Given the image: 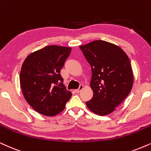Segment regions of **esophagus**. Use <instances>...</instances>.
I'll use <instances>...</instances> for the list:
<instances>
[{
  "mask_svg": "<svg viewBox=\"0 0 151 151\" xmlns=\"http://www.w3.org/2000/svg\"><path fill=\"white\" fill-rule=\"evenodd\" d=\"M83 85H80V86H79V88L77 89V90H75V92L77 93H79L82 91V89H83Z\"/></svg>",
  "mask_w": 151,
  "mask_h": 151,
  "instance_id": "esophagus-1",
  "label": "esophagus"
}]
</instances>
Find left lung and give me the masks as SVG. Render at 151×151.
I'll return each instance as SVG.
<instances>
[{
	"instance_id": "1",
	"label": "left lung",
	"mask_w": 151,
	"mask_h": 151,
	"mask_svg": "<svg viewBox=\"0 0 151 151\" xmlns=\"http://www.w3.org/2000/svg\"><path fill=\"white\" fill-rule=\"evenodd\" d=\"M79 48L92 70L93 96L86 104L93 113L108 115L125 100L132 88L134 77L129 59L123 49L106 41L95 40Z\"/></svg>"
}]
</instances>
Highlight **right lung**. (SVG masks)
<instances>
[{"mask_svg": "<svg viewBox=\"0 0 151 151\" xmlns=\"http://www.w3.org/2000/svg\"><path fill=\"white\" fill-rule=\"evenodd\" d=\"M71 50V47L47 46L28 55L22 65L19 78L25 100L44 116L60 113L72 97L60 74Z\"/></svg>", "mask_w": 151, "mask_h": 151, "instance_id": "right-lung-1", "label": "right lung"}]
</instances>
